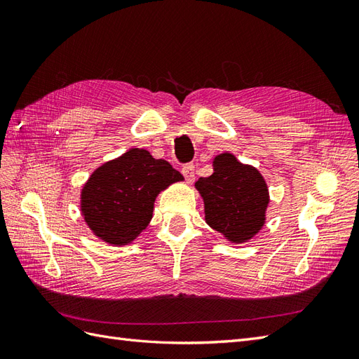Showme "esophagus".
Wrapping results in <instances>:
<instances>
[{"instance_id": "34e87169", "label": "esophagus", "mask_w": 359, "mask_h": 359, "mask_svg": "<svg viewBox=\"0 0 359 359\" xmlns=\"http://www.w3.org/2000/svg\"><path fill=\"white\" fill-rule=\"evenodd\" d=\"M182 175L189 184H191L194 181V166L191 165V163H189V165H186V166H182Z\"/></svg>"}]
</instances>
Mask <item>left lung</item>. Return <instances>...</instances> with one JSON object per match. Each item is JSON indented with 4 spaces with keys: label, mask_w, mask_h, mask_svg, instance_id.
Returning a JSON list of instances; mask_svg holds the SVG:
<instances>
[{
    "label": "left lung",
    "mask_w": 359,
    "mask_h": 359,
    "mask_svg": "<svg viewBox=\"0 0 359 359\" xmlns=\"http://www.w3.org/2000/svg\"><path fill=\"white\" fill-rule=\"evenodd\" d=\"M203 199L205 222L232 244H244L262 231L266 222L269 190L255 166L232 153L212 160V173L194 184Z\"/></svg>",
    "instance_id": "8db88e82"
}]
</instances>
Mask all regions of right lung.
<instances>
[{
  "label": "right lung",
  "instance_id": "obj_1",
  "mask_svg": "<svg viewBox=\"0 0 359 359\" xmlns=\"http://www.w3.org/2000/svg\"><path fill=\"white\" fill-rule=\"evenodd\" d=\"M181 173L166 160L154 158L144 148H130L103 163L81 190V212L94 236L123 247L132 244L153 219L158 194Z\"/></svg>",
  "mask_w": 359,
  "mask_h": 359
}]
</instances>
